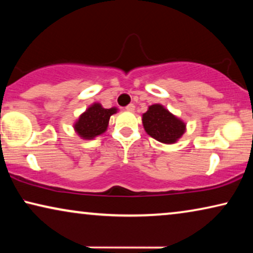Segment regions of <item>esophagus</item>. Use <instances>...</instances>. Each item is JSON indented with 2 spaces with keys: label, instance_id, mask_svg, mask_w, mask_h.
<instances>
[{
  "label": "esophagus",
  "instance_id": "34e87169",
  "mask_svg": "<svg viewBox=\"0 0 253 253\" xmlns=\"http://www.w3.org/2000/svg\"><path fill=\"white\" fill-rule=\"evenodd\" d=\"M126 110H127V112H133V110H134V105H133V103H130V105H127L126 107Z\"/></svg>",
  "mask_w": 253,
  "mask_h": 253
}]
</instances>
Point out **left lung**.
<instances>
[{"instance_id":"left-lung-1","label":"left lung","mask_w":253,"mask_h":253,"mask_svg":"<svg viewBox=\"0 0 253 253\" xmlns=\"http://www.w3.org/2000/svg\"><path fill=\"white\" fill-rule=\"evenodd\" d=\"M141 120L147 134L160 143L174 144L185 132V123L159 103L148 107Z\"/></svg>"}]
</instances>
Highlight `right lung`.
Listing matches in <instances>:
<instances>
[{
    "label": "right lung",
    "instance_id": "obj_1",
    "mask_svg": "<svg viewBox=\"0 0 253 253\" xmlns=\"http://www.w3.org/2000/svg\"><path fill=\"white\" fill-rule=\"evenodd\" d=\"M117 112V108L106 109L100 103H93L79 116L74 124L75 131L83 139H93L105 132L108 127L109 119Z\"/></svg>",
    "mask_w": 253,
    "mask_h": 253
}]
</instances>
